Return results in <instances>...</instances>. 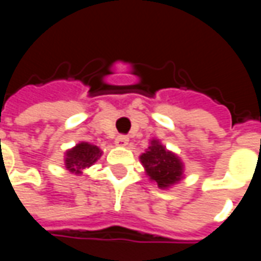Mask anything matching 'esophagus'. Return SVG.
Returning <instances> with one entry per match:
<instances>
[{
	"instance_id": "obj_1",
	"label": "esophagus",
	"mask_w": 261,
	"mask_h": 261,
	"mask_svg": "<svg viewBox=\"0 0 261 261\" xmlns=\"http://www.w3.org/2000/svg\"><path fill=\"white\" fill-rule=\"evenodd\" d=\"M114 142H116V145H119V147H125V145L128 144V137L117 136Z\"/></svg>"
}]
</instances>
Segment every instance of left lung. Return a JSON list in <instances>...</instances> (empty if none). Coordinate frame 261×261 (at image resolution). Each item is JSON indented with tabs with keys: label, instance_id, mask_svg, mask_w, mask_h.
Here are the masks:
<instances>
[{
	"label": "left lung",
	"instance_id": "obj_1",
	"mask_svg": "<svg viewBox=\"0 0 261 261\" xmlns=\"http://www.w3.org/2000/svg\"><path fill=\"white\" fill-rule=\"evenodd\" d=\"M140 159L149 179L156 181L161 189L173 186L183 177V162L176 153L168 151L159 140H152Z\"/></svg>",
	"mask_w": 261,
	"mask_h": 261
}]
</instances>
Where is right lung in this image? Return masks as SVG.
Wrapping results in <instances>:
<instances>
[{"mask_svg": "<svg viewBox=\"0 0 261 261\" xmlns=\"http://www.w3.org/2000/svg\"><path fill=\"white\" fill-rule=\"evenodd\" d=\"M102 156V151L96 145L89 142H80L74 148L65 152L64 162L65 168L75 175L82 173L85 168H89Z\"/></svg>", "mask_w": 261, "mask_h": 261, "instance_id": "obj_1", "label": "right lung"}]
</instances>
